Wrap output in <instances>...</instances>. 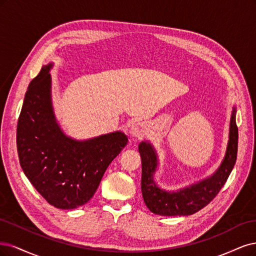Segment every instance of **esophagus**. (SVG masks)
<instances>
[{"mask_svg":"<svg viewBox=\"0 0 256 256\" xmlns=\"http://www.w3.org/2000/svg\"><path fill=\"white\" fill-rule=\"evenodd\" d=\"M148 133H149V128L144 122H137L132 126L130 130V134L136 138H142L148 135Z\"/></svg>","mask_w":256,"mask_h":256,"instance_id":"1","label":"esophagus"}]
</instances>
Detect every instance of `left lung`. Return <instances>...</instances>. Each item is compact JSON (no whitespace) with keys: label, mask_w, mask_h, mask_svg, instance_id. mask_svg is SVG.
<instances>
[{"label":"left lung","mask_w":256,"mask_h":256,"mask_svg":"<svg viewBox=\"0 0 256 256\" xmlns=\"http://www.w3.org/2000/svg\"><path fill=\"white\" fill-rule=\"evenodd\" d=\"M237 146L236 107L233 106L226 150L217 170L212 176L178 190H166L160 187L154 178L160 164L158 152L148 140L140 142L138 151L142 158V192L146 208L160 216H189L205 208L217 196L232 172L237 158Z\"/></svg>","instance_id":"8db88e82"}]
</instances>
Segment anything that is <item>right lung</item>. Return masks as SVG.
Segmentation results:
<instances>
[{
  "mask_svg": "<svg viewBox=\"0 0 256 256\" xmlns=\"http://www.w3.org/2000/svg\"><path fill=\"white\" fill-rule=\"evenodd\" d=\"M54 64L42 66L24 96L17 126L21 168L51 205L73 210L94 196L110 164L128 144L121 130L85 140L64 134L52 103Z\"/></svg>",
  "mask_w": 256,
  "mask_h": 256,
  "instance_id": "right-lung-1",
  "label": "right lung"
}]
</instances>
